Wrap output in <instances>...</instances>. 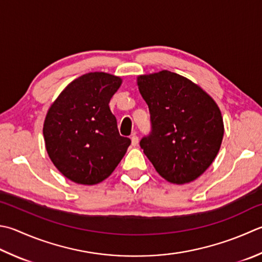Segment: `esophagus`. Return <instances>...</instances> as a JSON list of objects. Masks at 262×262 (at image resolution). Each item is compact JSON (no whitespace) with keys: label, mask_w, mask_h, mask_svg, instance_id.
I'll return each mask as SVG.
<instances>
[{"label":"esophagus","mask_w":262,"mask_h":262,"mask_svg":"<svg viewBox=\"0 0 262 262\" xmlns=\"http://www.w3.org/2000/svg\"><path fill=\"white\" fill-rule=\"evenodd\" d=\"M131 144H132V146H138V144H139V138H138L137 136H136V133H133V136L131 137Z\"/></svg>","instance_id":"esophagus-1"}]
</instances>
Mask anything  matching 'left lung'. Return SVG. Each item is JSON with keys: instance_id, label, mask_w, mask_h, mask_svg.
<instances>
[{"instance_id": "left-lung-1", "label": "left lung", "mask_w": 262, "mask_h": 262, "mask_svg": "<svg viewBox=\"0 0 262 262\" xmlns=\"http://www.w3.org/2000/svg\"><path fill=\"white\" fill-rule=\"evenodd\" d=\"M138 88L150 113L151 132L140 140L145 155L169 182L194 181L220 149L218 105L203 89L169 71L138 76Z\"/></svg>"}]
</instances>
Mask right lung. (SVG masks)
<instances>
[{
	"instance_id": "add662e5",
	"label": "right lung",
	"mask_w": 262,
	"mask_h": 262,
	"mask_svg": "<svg viewBox=\"0 0 262 262\" xmlns=\"http://www.w3.org/2000/svg\"><path fill=\"white\" fill-rule=\"evenodd\" d=\"M121 84L118 76L88 73L70 83L49 108L43 125L49 157L76 184L105 180L131 144L129 138L120 136L110 108Z\"/></svg>"
}]
</instances>
